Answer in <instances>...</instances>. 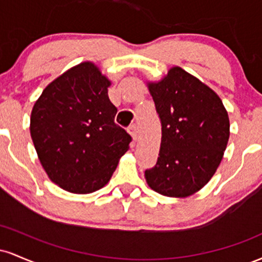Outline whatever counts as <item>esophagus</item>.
I'll return each mask as SVG.
<instances>
[{
  "label": "esophagus",
  "instance_id": "1",
  "mask_svg": "<svg viewBox=\"0 0 262 262\" xmlns=\"http://www.w3.org/2000/svg\"><path fill=\"white\" fill-rule=\"evenodd\" d=\"M128 132H129V134L132 135V138H133V140L138 139V128H137V125L132 124L130 127L128 128Z\"/></svg>",
  "mask_w": 262,
  "mask_h": 262
}]
</instances>
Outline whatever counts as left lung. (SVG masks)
I'll return each instance as SVG.
<instances>
[{
	"instance_id": "left-lung-1",
	"label": "left lung",
	"mask_w": 262,
	"mask_h": 262,
	"mask_svg": "<svg viewBox=\"0 0 262 262\" xmlns=\"http://www.w3.org/2000/svg\"><path fill=\"white\" fill-rule=\"evenodd\" d=\"M161 122L156 165L145 170L149 187L167 197H188L217 171L229 140V117L219 96L197 77L173 66L148 82Z\"/></svg>"
}]
</instances>
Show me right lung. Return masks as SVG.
<instances>
[{"mask_svg":"<svg viewBox=\"0 0 262 262\" xmlns=\"http://www.w3.org/2000/svg\"><path fill=\"white\" fill-rule=\"evenodd\" d=\"M111 81L93 62L74 66L44 89L31 114V137L49 179L73 193L107 185L132 137L114 123Z\"/></svg>","mask_w":262,"mask_h":262,"instance_id":"right-lung-1","label":"right lung"}]
</instances>
